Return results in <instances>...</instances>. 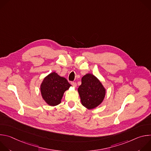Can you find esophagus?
Returning a JSON list of instances; mask_svg holds the SVG:
<instances>
[{"mask_svg": "<svg viewBox=\"0 0 151 151\" xmlns=\"http://www.w3.org/2000/svg\"><path fill=\"white\" fill-rule=\"evenodd\" d=\"M71 84L74 87H76V85H76V83L75 82H71Z\"/></svg>", "mask_w": 151, "mask_h": 151, "instance_id": "esophagus-1", "label": "esophagus"}]
</instances>
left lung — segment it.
<instances>
[{"label": "left lung", "mask_w": 151, "mask_h": 151, "mask_svg": "<svg viewBox=\"0 0 151 151\" xmlns=\"http://www.w3.org/2000/svg\"><path fill=\"white\" fill-rule=\"evenodd\" d=\"M81 81L78 91L82 104L88 109H94L103 101L106 90L100 81L92 74L85 75Z\"/></svg>", "instance_id": "left-lung-1"}]
</instances>
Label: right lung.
I'll return each mask as SVG.
<instances>
[{
	"instance_id": "obj_1",
	"label": "right lung",
	"mask_w": 151,
	"mask_h": 151,
	"mask_svg": "<svg viewBox=\"0 0 151 151\" xmlns=\"http://www.w3.org/2000/svg\"><path fill=\"white\" fill-rule=\"evenodd\" d=\"M70 86L66 78L52 72L44 78L41 84L42 96L50 106H56L60 103L64 91Z\"/></svg>"
}]
</instances>
